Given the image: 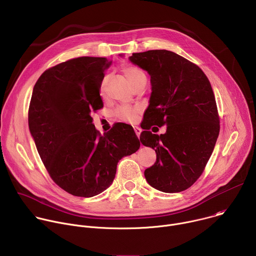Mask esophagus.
<instances>
[{
    "label": "esophagus",
    "mask_w": 256,
    "mask_h": 256,
    "mask_svg": "<svg viewBox=\"0 0 256 256\" xmlns=\"http://www.w3.org/2000/svg\"><path fill=\"white\" fill-rule=\"evenodd\" d=\"M134 132H136V134L138 136V138H140V132H142V128H138V126H134Z\"/></svg>",
    "instance_id": "obj_1"
}]
</instances>
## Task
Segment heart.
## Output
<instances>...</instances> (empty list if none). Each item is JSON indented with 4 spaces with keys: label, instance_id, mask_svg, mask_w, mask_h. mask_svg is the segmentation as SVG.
Masks as SVG:
<instances>
[{
    "label": "heart",
    "instance_id": "heart-1",
    "mask_svg": "<svg viewBox=\"0 0 256 256\" xmlns=\"http://www.w3.org/2000/svg\"><path fill=\"white\" fill-rule=\"evenodd\" d=\"M122 72L124 75L126 76V78L128 80L130 84L136 88L138 85L146 83L147 82V77H146L144 72L140 70L136 66H126L122 68ZM105 82L106 79H104L100 85V95L103 96L104 95V91H105ZM138 108L132 107V106H122L120 108H118L116 110V116L118 118V120L124 122H136L138 120Z\"/></svg>",
    "mask_w": 256,
    "mask_h": 256
}]
</instances>
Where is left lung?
Returning <instances> with one entry per match:
<instances>
[{
    "label": "left lung",
    "instance_id": "8db88e82",
    "mask_svg": "<svg viewBox=\"0 0 256 256\" xmlns=\"http://www.w3.org/2000/svg\"><path fill=\"white\" fill-rule=\"evenodd\" d=\"M128 60L151 77L140 140L155 150L157 159L144 177L160 192H184L202 175L220 132L210 83L196 64L170 50L134 52ZM153 124L167 125L166 132L152 134Z\"/></svg>",
    "mask_w": 256,
    "mask_h": 256
}]
</instances>
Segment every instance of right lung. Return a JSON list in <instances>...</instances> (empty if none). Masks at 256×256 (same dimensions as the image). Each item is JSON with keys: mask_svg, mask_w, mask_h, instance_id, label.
Masks as SVG:
<instances>
[{"mask_svg": "<svg viewBox=\"0 0 256 256\" xmlns=\"http://www.w3.org/2000/svg\"><path fill=\"white\" fill-rule=\"evenodd\" d=\"M110 64L106 58H72L46 70L33 88L30 134L52 179L76 196L110 186L118 161L140 144L128 124L101 136L92 124L91 112L103 107L99 90Z\"/></svg>", "mask_w": 256, "mask_h": 256, "instance_id": "1", "label": "right lung"}]
</instances>
